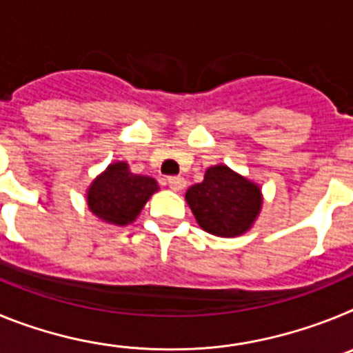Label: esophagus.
<instances>
[{
	"label": "esophagus",
	"mask_w": 353,
	"mask_h": 353,
	"mask_svg": "<svg viewBox=\"0 0 353 353\" xmlns=\"http://www.w3.org/2000/svg\"><path fill=\"white\" fill-rule=\"evenodd\" d=\"M185 179L183 176H170L168 179V185L173 189V191H182L183 187H185Z\"/></svg>",
	"instance_id": "34e87169"
}]
</instances>
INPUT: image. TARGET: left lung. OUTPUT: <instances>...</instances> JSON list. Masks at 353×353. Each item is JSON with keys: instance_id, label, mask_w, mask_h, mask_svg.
<instances>
[{"instance_id": "left-lung-1", "label": "left lung", "mask_w": 353, "mask_h": 353, "mask_svg": "<svg viewBox=\"0 0 353 353\" xmlns=\"http://www.w3.org/2000/svg\"><path fill=\"white\" fill-rule=\"evenodd\" d=\"M185 199L199 226L217 236L248 232L261 207L260 189L226 166L208 168L203 182L189 187Z\"/></svg>"}]
</instances>
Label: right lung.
Returning <instances> with one entry per match:
<instances>
[{
	"mask_svg": "<svg viewBox=\"0 0 353 353\" xmlns=\"http://www.w3.org/2000/svg\"><path fill=\"white\" fill-rule=\"evenodd\" d=\"M155 191L159 185L154 179L130 173L125 162H114L88 189V207L99 219L125 226Z\"/></svg>",
	"mask_w": 353,
	"mask_h": 353,
	"instance_id": "1",
	"label": "right lung"
}]
</instances>
